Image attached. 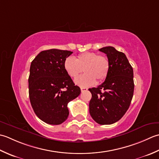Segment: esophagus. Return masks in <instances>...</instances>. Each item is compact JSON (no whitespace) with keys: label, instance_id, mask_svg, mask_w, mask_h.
<instances>
[{"label":"esophagus","instance_id":"1","mask_svg":"<svg viewBox=\"0 0 159 159\" xmlns=\"http://www.w3.org/2000/svg\"><path fill=\"white\" fill-rule=\"evenodd\" d=\"M88 90V89L86 88V87H81V91L84 92V91H86Z\"/></svg>","mask_w":159,"mask_h":159}]
</instances>
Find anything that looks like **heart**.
I'll return each instance as SVG.
<instances>
[{
  "label": "heart",
  "instance_id": "heart-1",
  "mask_svg": "<svg viewBox=\"0 0 159 159\" xmlns=\"http://www.w3.org/2000/svg\"><path fill=\"white\" fill-rule=\"evenodd\" d=\"M64 67L71 78H75L83 70L84 73L77 77L75 82L81 87H88L93 85L96 80L100 82L106 78L110 62L105 56L95 52H84L79 54L75 60L71 57H67Z\"/></svg>",
  "mask_w": 159,
  "mask_h": 159
}]
</instances>
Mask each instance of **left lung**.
<instances>
[{
    "label": "left lung",
    "mask_w": 159,
    "mask_h": 159,
    "mask_svg": "<svg viewBox=\"0 0 159 159\" xmlns=\"http://www.w3.org/2000/svg\"><path fill=\"white\" fill-rule=\"evenodd\" d=\"M99 50L106 54L110 69L101 85L89 89L92 94L89 112L98 124L109 125L118 121L130 105L134 88L133 69L125 55L114 47Z\"/></svg>",
    "instance_id": "obj_1"
}]
</instances>
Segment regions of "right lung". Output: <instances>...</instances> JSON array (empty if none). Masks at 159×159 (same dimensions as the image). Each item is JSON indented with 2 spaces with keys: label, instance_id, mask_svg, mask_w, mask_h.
<instances>
[{
  "label": "right lung",
  "instance_id": "obj_1",
  "mask_svg": "<svg viewBox=\"0 0 159 159\" xmlns=\"http://www.w3.org/2000/svg\"><path fill=\"white\" fill-rule=\"evenodd\" d=\"M72 51L60 49L43 51L31 61L29 77V95L38 117L51 125H59L69 115L68 103L80 95L64 67Z\"/></svg>",
  "mask_w": 159,
  "mask_h": 159
}]
</instances>
